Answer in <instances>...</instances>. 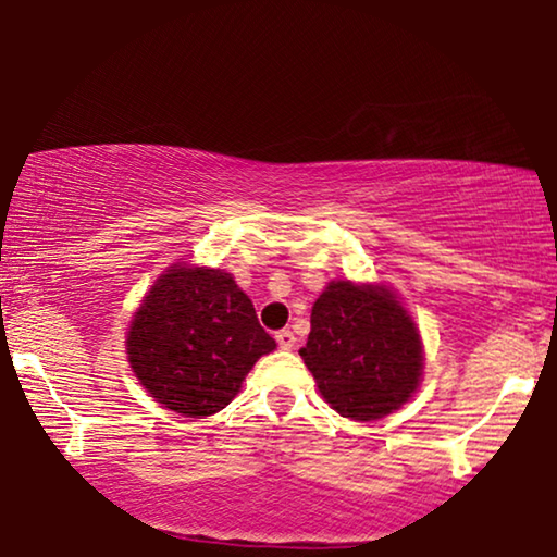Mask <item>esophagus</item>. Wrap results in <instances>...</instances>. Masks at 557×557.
<instances>
[{"instance_id":"1","label":"esophagus","mask_w":557,"mask_h":557,"mask_svg":"<svg viewBox=\"0 0 557 557\" xmlns=\"http://www.w3.org/2000/svg\"><path fill=\"white\" fill-rule=\"evenodd\" d=\"M276 342L281 349H292L296 345V337L292 330H281V332H276Z\"/></svg>"}]
</instances>
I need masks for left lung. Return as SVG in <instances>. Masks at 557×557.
Returning <instances> with one entry per match:
<instances>
[{"label":"left lung","instance_id":"obj_1","mask_svg":"<svg viewBox=\"0 0 557 557\" xmlns=\"http://www.w3.org/2000/svg\"><path fill=\"white\" fill-rule=\"evenodd\" d=\"M299 355L322 398L362 423L406 406L423 377L421 332L383 284L330 281L311 307V332Z\"/></svg>","mask_w":557,"mask_h":557}]
</instances>
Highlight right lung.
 Returning a JSON list of instances; mask_svg holds the SVG:
<instances>
[{
  "mask_svg": "<svg viewBox=\"0 0 557 557\" xmlns=\"http://www.w3.org/2000/svg\"><path fill=\"white\" fill-rule=\"evenodd\" d=\"M273 349L276 339L231 273L195 263L159 273L126 334L128 364L144 391L185 418L223 410Z\"/></svg>",
  "mask_w": 557,
  "mask_h": 557,
  "instance_id": "1",
  "label": "right lung"
}]
</instances>
